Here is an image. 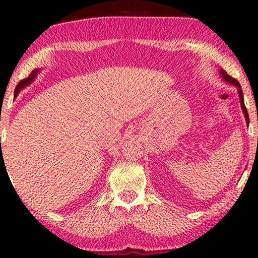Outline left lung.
Listing matches in <instances>:
<instances>
[{"label": "left lung", "mask_w": 258, "mask_h": 258, "mask_svg": "<svg viewBox=\"0 0 258 258\" xmlns=\"http://www.w3.org/2000/svg\"><path fill=\"white\" fill-rule=\"evenodd\" d=\"M220 73H222V77L224 79L226 80V82H229V83H231V84H233V85H236L237 88H238L239 90H238V93H239V99H240V106H242V110H243V112H244V116H245V119H246V123H249V115H247V110H246V108H245V105H244V98H243V92H242V90H240V85H239V83L237 82V79H235V78H232L231 76H229L227 75V73L224 71V70H220Z\"/></svg>", "instance_id": "1"}]
</instances>
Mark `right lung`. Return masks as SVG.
Returning a JSON list of instances; mask_svg holds the SVG:
<instances>
[{"mask_svg": "<svg viewBox=\"0 0 258 258\" xmlns=\"http://www.w3.org/2000/svg\"><path fill=\"white\" fill-rule=\"evenodd\" d=\"M36 73H38V71H34V72H32L31 75H29L28 77H27V78H25V79H22V80H20L19 82V84L16 85V88H15V95H18L19 93V91L20 90H21L22 88H25L26 85H28L29 83L32 82L33 79H34V77H35V75Z\"/></svg>", "mask_w": 258, "mask_h": 258, "instance_id": "1", "label": "right lung"}]
</instances>
